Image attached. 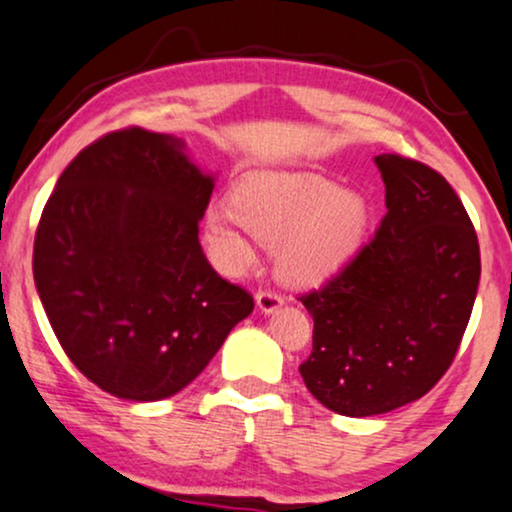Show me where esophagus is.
<instances>
[{
    "label": "esophagus",
    "instance_id": "34e87169",
    "mask_svg": "<svg viewBox=\"0 0 512 512\" xmlns=\"http://www.w3.org/2000/svg\"><path fill=\"white\" fill-rule=\"evenodd\" d=\"M255 300H257V307H260L264 314L276 312V309L281 307V304H283V297L278 295L276 290H271V288H262V290H257Z\"/></svg>",
    "mask_w": 512,
    "mask_h": 512
}]
</instances>
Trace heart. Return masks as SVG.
Masks as SVG:
<instances>
[{"label": "heart", "mask_w": 512, "mask_h": 512, "mask_svg": "<svg viewBox=\"0 0 512 512\" xmlns=\"http://www.w3.org/2000/svg\"><path fill=\"white\" fill-rule=\"evenodd\" d=\"M371 210L364 196L342 191L309 172H257L231 193V205H210L205 241L231 274L255 262L257 241L278 245V271L295 286H319L354 260L364 245Z\"/></svg>", "instance_id": "heart-1"}]
</instances>
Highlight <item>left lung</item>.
<instances>
[{
	"instance_id": "obj_1",
	"label": "left lung",
	"mask_w": 512,
	"mask_h": 512,
	"mask_svg": "<svg viewBox=\"0 0 512 512\" xmlns=\"http://www.w3.org/2000/svg\"><path fill=\"white\" fill-rule=\"evenodd\" d=\"M387 215L326 286L300 300L314 319L307 390L340 416L364 418L428 394L468 328L480 243L451 184L397 153L375 155Z\"/></svg>"
}]
</instances>
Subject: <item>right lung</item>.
Returning a JSON list of instances; mask_svg holds the SVG:
<instances>
[{
    "instance_id": "add662e5",
    "label": "right lung",
    "mask_w": 512,
    "mask_h": 512,
    "mask_svg": "<svg viewBox=\"0 0 512 512\" xmlns=\"http://www.w3.org/2000/svg\"><path fill=\"white\" fill-rule=\"evenodd\" d=\"M212 189L184 141L141 127L96 139L58 177L32 274L63 352L103 392L172 397L255 307L200 248Z\"/></svg>"
}]
</instances>
